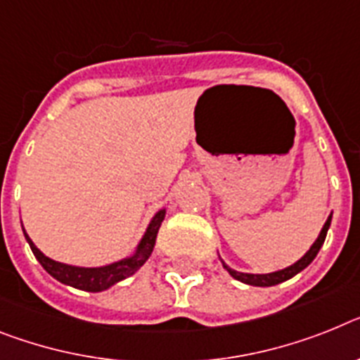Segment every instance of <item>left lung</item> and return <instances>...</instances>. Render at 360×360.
<instances>
[{
    "label": "left lung",
    "mask_w": 360,
    "mask_h": 360,
    "mask_svg": "<svg viewBox=\"0 0 360 360\" xmlns=\"http://www.w3.org/2000/svg\"><path fill=\"white\" fill-rule=\"evenodd\" d=\"M331 216H333V214H329V217L326 219L324 226H322V231H320L319 238H316L315 243L311 245V249L307 250L306 255L302 256L298 262H295L292 265H289V267L280 269V271H274V273H267V274H250V273H240V271H234V269L229 267V265H226L225 262L221 259L223 267L229 271V274H231L232 278H236V280H240V282H243V283H249V285H256V288H271V285H276V283L285 282V280L292 278L295 274L300 273V271H304V269H306L307 265L313 262V259H315V256L319 255L320 247H322V243H324V240H326V234H328L329 225H331Z\"/></svg>",
    "instance_id": "8db88e82"
}]
</instances>
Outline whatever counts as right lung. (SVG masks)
<instances>
[{"instance_id": "1", "label": "right lung", "mask_w": 360, "mask_h": 360, "mask_svg": "<svg viewBox=\"0 0 360 360\" xmlns=\"http://www.w3.org/2000/svg\"><path fill=\"white\" fill-rule=\"evenodd\" d=\"M166 216V210L161 208L155 216L152 217V221L148 225L146 232H144L143 240L139 241L137 249L131 256L128 258H122L119 262L110 265H102V267H77V265H68L62 264V262H54V259L47 258V256L41 252L38 247L32 243V240L29 238L25 231V240L27 243L31 245L32 255L36 256V259L40 262L41 267L47 271L53 278H56L58 282L65 283V285H71L75 289H82V291L89 292H101L110 289L111 285L119 283L124 278L131 276L146 264V259L152 255L153 247H155L157 232H159V226H161L162 219Z\"/></svg>"}]
</instances>
